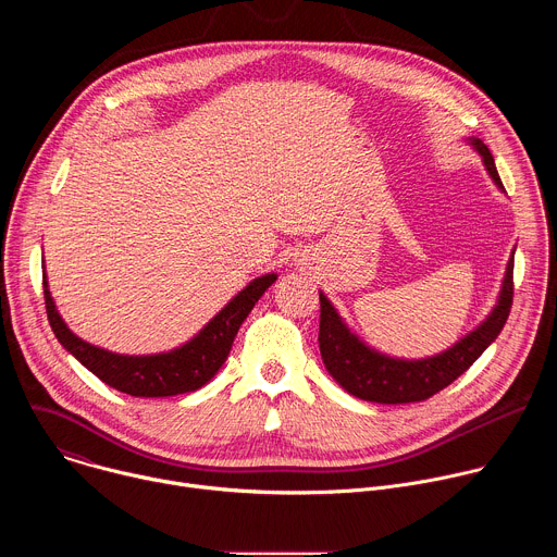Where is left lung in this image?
<instances>
[{
    "label": "left lung",
    "instance_id": "obj_1",
    "mask_svg": "<svg viewBox=\"0 0 557 557\" xmlns=\"http://www.w3.org/2000/svg\"><path fill=\"white\" fill-rule=\"evenodd\" d=\"M471 145L481 153L492 181L505 191L498 176L490 147L473 138ZM513 301V256L507 264L503 290L496 308L487 320L454 344L449 350L428 359H394L368 348L350 329L342 322L339 312L329 297L320 293V350L326 370L333 379L357 399L372 404H417L425 401L451 381H456L490 344L500 335L507 324Z\"/></svg>",
    "mask_w": 557,
    "mask_h": 557
}]
</instances>
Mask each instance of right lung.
I'll list each match as a JSON object with an SVG mask.
<instances>
[{"label":"right lung","mask_w":557,"mask_h":557,"mask_svg":"<svg viewBox=\"0 0 557 557\" xmlns=\"http://www.w3.org/2000/svg\"><path fill=\"white\" fill-rule=\"evenodd\" d=\"M277 280L275 273L256 277L237 293L213 320L185 346L161 355H116L78 339L61 320L44 275L48 322L59 344L110 387L132 396H174L202 387L222 368L247 314L264 290Z\"/></svg>","instance_id":"1"}]
</instances>
